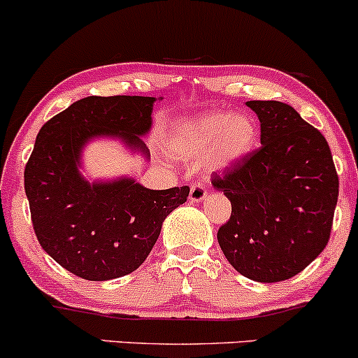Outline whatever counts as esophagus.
Segmentation results:
<instances>
[{
	"mask_svg": "<svg viewBox=\"0 0 358 358\" xmlns=\"http://www.w3.org/2000/svg\"><path fill=\"white\" fill-rule=\"evenodd\" d=\"M206 197H207V187L203 185V183H194L190 188V195H188L190 202H202Z\"/></svg>",
	"mask_w": 358,
	"mask_h": 358,
	"instance_id": "obj_1",
	"label": "esophagus"
}]
</instances>
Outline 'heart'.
I'll return each mask as SVG.
<instances>
[{"label":"heart","mask_w":358,"mask_h":358,"mask_svg":"<svg viewBox=\"0 0 358 358\" xmlns=\"http://www.w3.org/2000/svg\"><path fill=\"white\" fill-rule=\"evenodd\" d=\"M257 139V124L250 115L207 112L182 122L173 132L170 149L182 159L207 156L212 168H226L248 156Z\"/></svg>","instance_id":"obj_1"}]
</instances>
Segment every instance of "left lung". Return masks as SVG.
Instances as JSON below:
<instances>
[{
    "label": "left lung",
    "instance_id": "8db88e82",
    "mask_svg": "<svg viewBox=\"0 0 358 358\" xmlns=\"http://www.w3.org/2000/svg\"><path fill=\"white\" fill-rule=\"evenodd\" d=\"M246 105L260 120L262 146L212 175L233 207L217 241L239 273L270 284L302 272L326 248L338 175L324 136L290 105Z\"/></svg>",
    "mask_w": 358,
    "mask_h": 358
}]
</instances>
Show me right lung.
<instances>
[{"mask_svg": "<svg viewBox=\"0 0 358 358\" xmlns=\"http://www.w3.org/2000/svg\"><path fill=\"white\" fill-rule=\"evenodd\" d=\"M152 96H86L47 120L25 166L35 236L47 255L85 280H112L143 265L166 215L188 187L149 190L132 178L90 183L80 166L93 137H120L149 156Z\"/></svg>", "mask_w": 358, "mask_h": 358, "instance_id": "add662e5", "label": "right lung"}]
</instances>
